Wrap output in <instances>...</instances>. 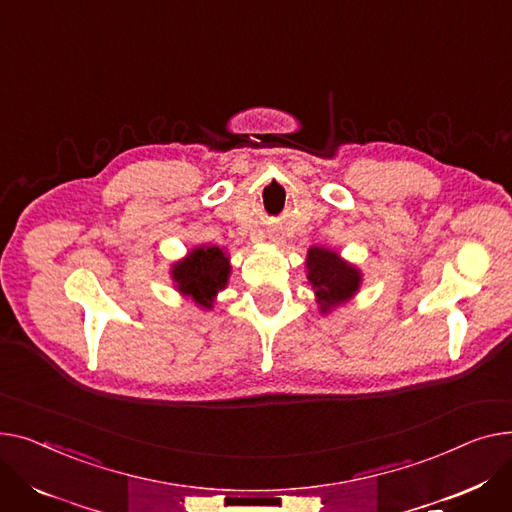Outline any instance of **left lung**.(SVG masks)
I'll list each match as a JSON object with an SVG mask.
<instances>
[{
  "label": "left lung",
  "instance_id": "1",
  "mask_svg": "<svg viewBox=\"0 0 512 512\" xmlns=\"http://www.w3.org/2000/svg\"><path fill=\"white\" fill-rule=\"evenodd\" d=\"M306 266L312 289L322 304V312L345 302L359 287L357 270L330 250L312 248Z\"/></svg>",
  "mask_w": 512,
  "mask_h": 512
}]
</instances>
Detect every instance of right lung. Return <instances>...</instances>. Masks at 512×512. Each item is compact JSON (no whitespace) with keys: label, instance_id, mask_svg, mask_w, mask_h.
<instances>
[{"label":"right lung","instance_id":"right-lung-1","mask_svg":"<svg viewBox=\"0 0 512 512\" xmlns=\"http://www.w3.org/2000/svg\"><path fill=\"white\" fill-rule=\"evenodd\" d=\"M229 260L217 246L198 248L173 268L179 291L194 297L204 308L213 306V297L227 285Z\"/></svg>","mask_w":512,"mask_h":512}]
</instances>
